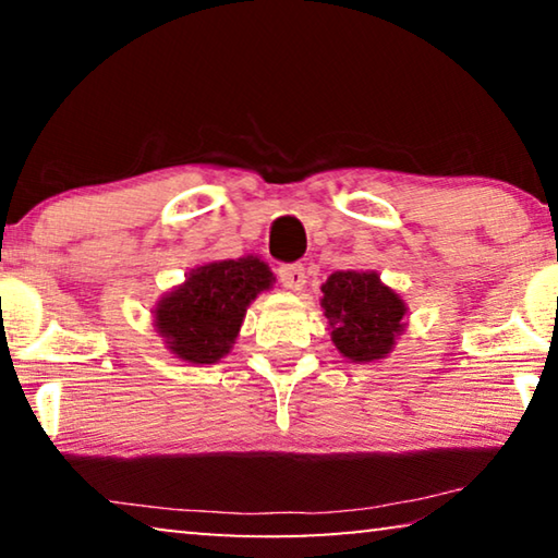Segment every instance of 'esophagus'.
<instances>
[{"mask_svg":"<svg viewBox=\"0 0 558 558\" xmlns=\"http://www.w3.org/2000/svg\"><path fill=\"white\" fill-rule=\"evenodd\" d=\"M280 282L282 286H286L288 290H293V293H298V290H303L305 288V268L303 265H282L280 268Z\"/></svg>","mask_w":558,"mask_h":558,"instance_id":"esophagus-1","label":"esophagus"}]
</instances>
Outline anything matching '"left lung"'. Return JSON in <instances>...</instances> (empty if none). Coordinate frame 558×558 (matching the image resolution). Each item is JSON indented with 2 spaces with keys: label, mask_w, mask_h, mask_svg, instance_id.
I'll return each mask as SVG.
<instances>
[{
  "label": "left lung",
  "mask_w": 558,
  "mask_h": 558,
  "mask_svg": "<svg viewBox=\"0 0 558 558\" xmlns=\"http://www.w3.org/2000/svg\"><path fill=\"white\" fill-rule=\"evenodd\" d=\"M320 308L331 326V341L343 359L372 364L395 351L407 331L404 298L374 270L331 272L320 286Z\"/></svg>",
  "instance_id": "left-lung-1"
}]
</instances>
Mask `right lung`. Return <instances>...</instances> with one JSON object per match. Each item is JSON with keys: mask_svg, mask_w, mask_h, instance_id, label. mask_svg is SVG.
<instances>
[{"mask_svg": "<svg viewBox=\"0 0 558 558\" xmlns=\"http://www.w3.org/2000/svg\"><path fill=\"white\" fill-rule=\"evenodd\" d=\"M276 276L257 255L211 260L194 268L154 308V328L174 359L190 366L217 364L230 354L247 305Z\"/></svg>", "mask_w": 558, "mask_h": 558, "instance_id": "1", "label": "right lung"}]
</instances>
